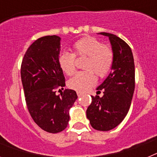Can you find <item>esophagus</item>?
Segmentation results:
<instances>
[{
	"label": "esophagus",
	"mask_w": 157,
	"mask_h": 157,
	"mask_svg": "<svg viewBox=\"0 0 157 157\" xmlns=\"http://www.w3.org/2000/svg\"><path fill=\"white\" fill-rule=\"evenodd\" d=\"M77 95H78V98H80L81 96L83 95V93L80 92V91H77Z\"/></svg>",
	"instance_id": "1"
}]
</instances>
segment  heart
Here are the masks:
<instances>
[{
  "label": "heart",
  "instance_id": "heart-1",
  "mask_svg": "<svg viewBox=\"0 0 157 157\" xmlns=\"http://www.w3.org/2000/svg\"><path fill=\"white\" fill-rule=\"evenodd\" d=\"M76 56H88L85 68L78 71L67 82L71 89L77 91H86L97 82L95 73L100 77L106 75L112 68L114 53L112 48L94 37H86L76 41L73 45ZM72 52L63 51L59 55V63L63 72L71 75L75 70V56Z\"/></svg>",
  "mask_w": 157,
  "mask_h": 157
}]
</instances>
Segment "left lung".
Instances as JSON below:
<instances>
[{"label": "left lung", "mask_w": 157, "mask_h": 157, "mask_svg": "<svg viewBox=\"0 0 157 157\" xmlns=\"http://www.w3.org/2000/svg\"><path fill=\"white\" fill-rule=\"evenodd\" d=\"M109 38L114 53L110 74L97 88L104 95L93 97L86 110L87 119L95 130L109 131L117 127L130 109L134 91L135 71L132 51L125 41L115 34L101 32Z\"/></svg>", "instance_id": "8db88e82"}]
</instances>
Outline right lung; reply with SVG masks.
Masks as SVG:
<instances>
[{
    "instance_id": "1",
    "label": "right lung",
    "mask_w": 157,
    "mask_h": 157,
    "mask_svg": "<svg viewBox=\"0 0 157 157\" xmlns=\"http://www.w3.org/2000/svg\"><path fill=\"white\" fill-rule=\"evenodd\" d=\"M60 41L56 35L38 38L28 48L21 65L22 83L30 116L38 127L52 134L66 128L69 110L78 98L73 90L56 94V89L65 86L59 63Z\"/></svg>"
}]
</instances>
